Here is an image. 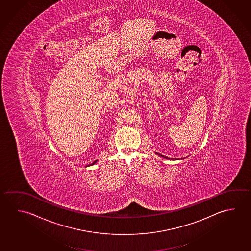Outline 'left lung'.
Returning a JSON list of instances; mask_svg holds the SVG:
<instances>
[{"mask_svg": "<svg viewBox=\"0 0 251 251\" xmlns=\"http://www.w3.org/2000/svg\"><path fill=\"white\" fill-rule=\"evenodd\" d=\"M161 156H162V157H164V158H167V157H165V156H164V155H161ZM169 159H170V158H169ZM172 159H173V158H172Z\"/></svg>", "mask_w": 251, "mask_h": 251, "instance_id": "left-lung-1", "label": "left lung"}]
</instances>
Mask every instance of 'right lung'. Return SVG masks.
I'll return each mask as SVG.
<instances>
[{
  "label": "right lung",
  "mask_w": 251,
  "mask_h": 251,
  "mask_svg": "<svg viewBox=\"0 0 251 251\" xmlns=\"http://www.w3.org/2000/svg\"><path fill=\"white\" fill-rule=\"evenodd\" d=\"M97 162V160H95V161H94V162L93 163H92V164H91V165H93V164H95V163ZM91 165H89V166H91Z\"/></svg>",
  "instance_id": "obj_1"
}]
</instances>
